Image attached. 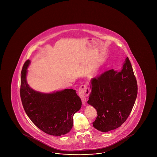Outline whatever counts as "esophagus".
I'll list each match as a JSON object with an SVG mask.
<instances>
[{
	"label": "esophagus",
	"mask_w": 157,
	"mask_h": 157,
	"mask_svg": "<svg viewBox=\"0 0 157 157\" xmlns=\"http://www.w3.org/2000/svg\"><path fill=\"white\" fill-rule=\"evenodd\" d=\"M78 93H79L80 98H81V99H82V104L85 105V103H86V98L90 94V89H89V88L85 85H82L80 87Z\"/></svg>",
	"instance_id": "34e87169"
}]
</instances>
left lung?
<instances>
[{
  "label": "left lung",
  "instance_id": "obj_1",
  "mask_svg": "<svg viewBox=\"0 0 157 157\" xmlns=\"http://www.w3.org/2000/svg\"><path fill=\"white\" fill-rule=\"evenodd\" d=\"M87 103L97 111L93 126L102 132L118 128L128 118L137 95V84L128 57L120 72L109 70L91 79Z\"/></svg>",
  "mask_w": 157,
  "mask_h": 157
}]
</instances>
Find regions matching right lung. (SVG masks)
Masks as SVG:
<instances>
[{"label": "right lung", "mask_w": 157, "mask_h": 157, "mask_svg": "<svg viewBox=\"0 0 157 157\" xmlns=\"http://www.w3.org/2000/svg\"><path fill=\"white\" fill-rule=\"evenodd\" d=\"M30 62L26 61L21 71L20 96L25 112L46 134L64 135L72 128L73 116L82 107L81 99L72 89L49 94L32 89L26 80Z\"/></svg>", "instance_id": "obj_1"}]
</instances>
